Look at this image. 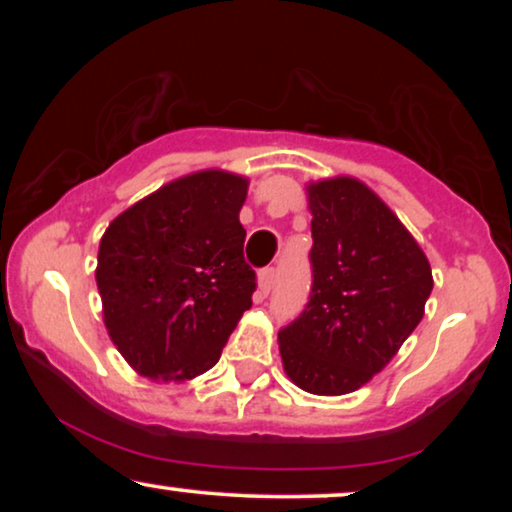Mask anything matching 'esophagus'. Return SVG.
<instances>
[{
  "mask_svg": "<svg viewBox=\"0 0 512 512\" xmlns=\"http://www.w3.org/2000/svg\"><path fill=\"white\" fill-rule=\"evenodd\" d=\"M275 279H277L275 268L261 270V275H258V291H261V296H268L272 286H275Z\"/></svg>",
  "mask_w": 512,
  "mask_h": 512,
  "instance_id": "34e87169",
  "label": "esophagus"
}]
</instances>
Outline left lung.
I'll return each mask as SVG.
<instances>
[{
    "label": "left lung",
    "mask_w": 512,
    "mask_h": 512,
    "mask_svg": "<svg viewBox=\"0 0 512 512\" xmlns=\"http://www.w3.org/2000/svg\"><path fill=\"white\" fill-rule=\"evenodd\" d=\"M312 293L277 335L284 373L317 396L352 394L394 359L424 317L429 258L380 195L356 177L305 186Z\"/></svg>",
    "instance_id": "obj_1"
}]
</instances>
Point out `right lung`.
Masks as SVG:
<instances>
[{"label": "right lung", "mask_w": 512, "mask_h": 512, "mask_svg": "<svg viewBox=\"0 0 512 512\" xmlns=\"http://www.w3.org/2000/svg\"><path fill=\"white\" fill-rule=\"evenodd\" d=\"M247 191L242 174L191 172L104 230L95 268L102 319L137 375L184 382L219 361L256 289L240 223Z\"/></svg>", "instance_id": "obj_1"}]
</instances>
